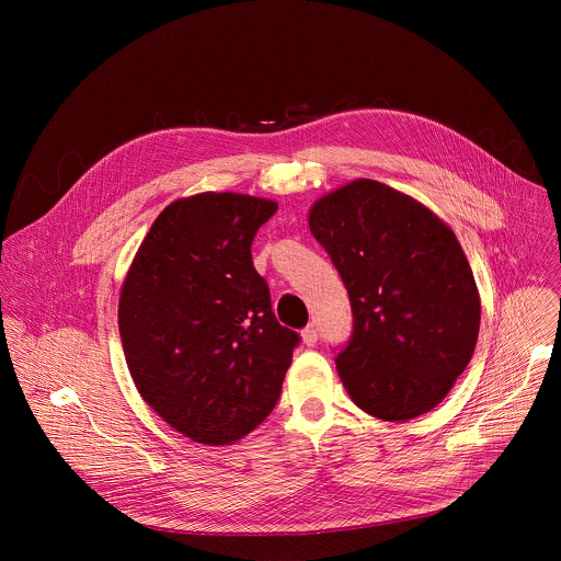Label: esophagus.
Returning a JSON list of instances; mask_svg holds the SVG:
<instances>
[{"label": "esophagus", "instance_id": "esophagus-1", "mask_svg": "<svg viewBox=\"0 0 561 561\" xmlns=\"http://www.w3.org/2000/svg\"><path fill=\"white\" fill-rule=\"evenodd\" d=\"M302 343H305L307 347H313V345L318 343V330H316L313 325H307V328L302 330Z\"/></svg>", "mask_w": 561, "mask_h": 561}]
</instances>
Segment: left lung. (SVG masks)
<instances>
[{"instance_id": "8db88e82", "label": "left lung", "mask_w": 561, "mask_h": 561, "mask_svg": "<svg viewBox=\"0 0 561 561\" xmlns=\"http://www.w3.org/2000/svg\"><path fill=\"white\" fill-rule=\"evenodd\" d=\"M309 229L352 305V339L336 354L352 401L382 421L436 408L480 334V291L454 231L412 196L371 179L318 198Z\"/></svg>"}]
</instances>
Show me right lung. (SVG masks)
Segmentation results:
<instances>
[{
	"label": "right lung",
	"mask_w": 561,
	"mask_h": 561,
	"mask_svg": "<svg viewBox=\"0 0 561 561\" xmlns=\"http://www.w3.org/2000/svg\"><path fill=\"white\" fill-rule=\"evenodd\" d=\"M278 205L233 192L170 203L140 243L118 300L140 398L183 436L231 445L276 405L298 332L272 313L250 245Z\"/></svg>",
	"instance_id": "obj_1"
}]
</instances>
